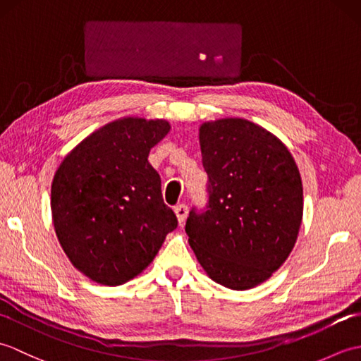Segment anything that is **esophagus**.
Returning a JSON list of instances; mask_svg holds the SVG:
<instances>
[{"mask_svg": "<svg viewBox=\"0 0 361 361\" xmlns=\"http://www.w3.org/2000/svg\"><path fill=\"white\" fill-rule=\"evenodd\" d=\"M173 211H175V214H176V217H178V221H180V225H183L185 224V220H186V217H188V206L186 204H176L175 208H173Z\"/></svg>", "mask_w": 361, "mask_h": 361, "instance_id": "1", "label": "esophagus"}]
</instances>
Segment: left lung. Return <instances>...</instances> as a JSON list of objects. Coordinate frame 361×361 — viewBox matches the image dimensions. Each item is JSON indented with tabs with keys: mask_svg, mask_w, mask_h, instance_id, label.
Listing matches in <instances>:
<instances>
[{
	"mask_svg": "<svg viewBox=\"0 0 361 361\" xmlns=\"http://www.w3.org/2000/svg\"><path fill=\"white\" fill-rule=\"evenodd\" d=\"M208 202L186 221L198 262L220 286L247 290L283 264L302 220V183L278 137L245 119L200 127Z\"/></svg>",
	"mask_w": 361,
	"mask_h": 361,
	"instance_id": "1",
	"label": "left lung"
}]
</instances>
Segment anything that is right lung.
<instances>
[{"mask_svg":"<svg viewBox=\"0 0 361 361\" xmlns=\"http://www.w3.org/2000/svg\"><path fill=\"white\" fill-rule=\"evenodd\" d=\"M169 130L163 119H118L83 140L54 175L56 234L90 279L121 286L135 278L178 226L147 161Z\"/></svg>","mask_w":361,"mask_h":361,"instance_id":"1","label":"right lung"}]
</instances>
